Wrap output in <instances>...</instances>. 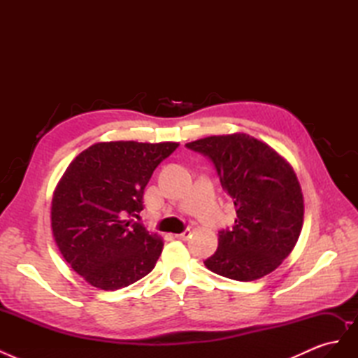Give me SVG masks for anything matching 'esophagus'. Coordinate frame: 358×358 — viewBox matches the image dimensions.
Listing matches in <instances>:
<instances>
[{
    "label": "esophagus",
    "mask_w": 358,
    "mask_h": 358,
    "mask_svg": "<svg viewBox=\"0 0 358 358\" xmlns=\"http://www.w3.org/2000/svg\"><path fill=\"white\" fill-rule=\"evenodd\" d=\"M189 236H191V231H189V230H185V231H183V233L175 234V237H176V239H179V241H187Z\"/></svg>",
    "instance_id": "1"
}]
</instances>
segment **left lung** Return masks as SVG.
<instances>
[{"label":"left lung","instance_id":"8db88e82","mask_svg":"<svg viewBox=\"0 0 358 358\" xmlns=\"http://www.w3.org/2000/svg\"><path fill=\"white\" fill-rule=\"evenodd\" d=\"M209 157L234 201L231 231H221L204 262L213 273L249 282L272 273L294 249L303 225V192L294 169L273 148L245 133L187 143Z\"/></svg>","mask_w":358,"mask_h":358}]
</instances>
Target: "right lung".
Instances as JSON below:
<instances>
[{
  "label": "right lung",
  "mask_w": 358,
  "mask_h": 358,
  "mask_svg": "<svg viewBox=\"0 0 358 358\" xmlns=\"http://www.w3.org/2000/svg\"><path fill=\"white\" fill-rule=\"evenodd\" d=\"M176 142H100L85 149L53 191V239L76 273L104 291L137 282L157 264L162 239L133 216L154 170Z\"/></svg>",
  "instance_id": "1"
}]
</instances>
